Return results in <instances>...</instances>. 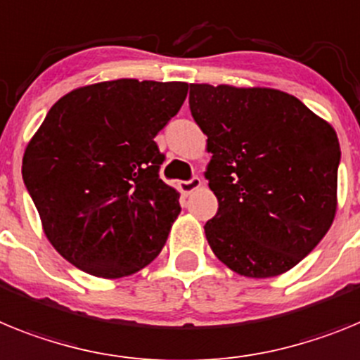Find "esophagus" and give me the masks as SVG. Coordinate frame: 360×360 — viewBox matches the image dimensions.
<instances>
[{
    "instance_id": "esophagus-1",
    "label": "esophagus",
    "mask_w": 360,
    "mask_h": 360,
    "mask_svg": "<svg viewBox=\"0 0 360 360\" xmlns=\"http://www.w3.org/2000/svg\"><path fill=\"white\" fill-rule=\"evenodd\" d=\"M201 184H202L201 177H192L190 181H181L179 188H181V192L186 193V195H190L192 192H195V190L201 188Z\"/></svg>"
}]
</instances>
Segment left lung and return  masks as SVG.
<instances>
[{"label": "left lung", "instance_id": "obj_1", "mask_svg": "<svg viewBox=\"0 0 360 360\" xmlns=\"http://www.w3.org/2000/svg\"><path fill=\"white\" fill-rule=\"evenodd\" d=\"M190 110L212 154L205 177L219 210L205 233L215 257L250 279L292 270L335 219L333 127L266 86L192 83Z\"/></svg>", "mask_w": 360, "mask_h": 360}]
</instances>
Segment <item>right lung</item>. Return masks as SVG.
I'll return each mask as SVG.
<instances>
[{
  "instance_id": "obj_1",
  "label": "right lung",
  "mask_w": 360,
  "mask_h": 360,
  "mask_svg": "<svg viewBox=\"0 0 360 360\" xmlns=\"http://www.w3.org/2000/svg\"><path fill=\"white\" fill-rule=\"evenodd\" d=\"M186 94L181 81L124 77L74 89L49 110L23 179L46 239L74 266L120 279L161 254L181 206L159 177L154 137Z\"/></svg>"
}]
</instances>
